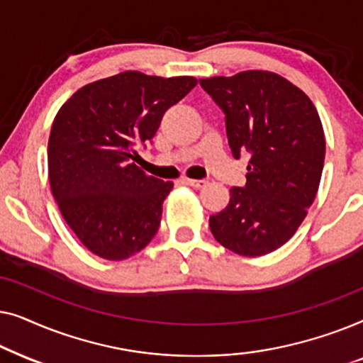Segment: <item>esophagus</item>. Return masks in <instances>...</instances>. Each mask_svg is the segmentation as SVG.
I'll use <instances>...</instances> for the list:
<instances>
[{
    "label": "esophagus",
    "mask_w": 363,
    "mask_h": 363,
    "mask_svg": "<svg viewBox=\"0 0 363 363\" xmlns=\"http://www.w3.org/2000/svg\"><path fill=\"white\" fill-rule=\"evenodd\" d=\"M183 183L191 188H203L206 185V180H191V178H183Z\"/></svg>",
    "instance_id": "obj_1"
}]
</instances>
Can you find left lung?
Wrapping results in <instances>:
<instances>
[{"mask_svg":"<svg viewBox=\"0 0 363 363\" xmlns=\"http://www.w3.org/2000/svg\"><path fill=\"white\" fill-rule=\"evenodd\" d=\"M226 116L236 158L250 152L246 185L233 186L225 210L210 216L221 246L240 256H262L294 236L319 190L325 135L304 91L271 71L200 79Z\"/></svg>","mask_w":363,"mask_h":363,"instance_id":"1","label":"left lung"}]
</instances>
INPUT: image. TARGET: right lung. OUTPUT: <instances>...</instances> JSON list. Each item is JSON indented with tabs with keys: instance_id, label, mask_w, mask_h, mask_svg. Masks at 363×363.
<instances>
[{
	"instance_id": "1",
	"label": "right lung",
	"mask_w": 363,
	"mask_h": 363,
	"mask_svg": "<svg viewBox=\"0 0 363 363\" xmlns=\"http://www.w3.org/2000/svg\"><path fill=\"white\" fill-rule=\"evenodd\" d=\"M196 82L123 71L81 87L57 111L48 142L51 191L96 256L127 259L157 235L173 183L138 168L137 147L155 137L163 113Z\"/></svg>"
}]
</instances>
